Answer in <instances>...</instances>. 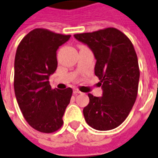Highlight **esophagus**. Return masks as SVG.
Instances as JSON below:
<instances>
[{
    "mask_svg": "<svg viewBox=\"0 0 158 158\" xmlns=\"http://www.w3.org/2000/svg\"><path fill=\"white\" fill-rule=\"evenodd\" d=\"M81 92L80 90H79V89H73V94H81Z\"/></svg>",
    "mask_w": 158,
    "mask_h": 158,
    "instance_id": "1",
    "label": "esophagus"
}]
</instances>
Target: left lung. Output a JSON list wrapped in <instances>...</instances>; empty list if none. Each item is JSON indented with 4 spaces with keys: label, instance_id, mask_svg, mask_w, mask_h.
<instances>
[{
    "label": "left lung",
    "instance_id": "8db88e82",
    "mask_svg": "<svg viewBox=\"0 0 158 158\" xmlns=\"http://www.w3.org/2000/svg\"><path fill=\"white\" fill-rule=\"evenodd\" d=\"M74 37L94 53V73L103 89L100 98L88 94L89 104L83 109L85 122L98 131L114 129L127 119L138 94L139 68L133 44L115 27L75 34Z\"/></svg>",
    "mask_w": 158,
    "mask_h": 158
}]
</instances>
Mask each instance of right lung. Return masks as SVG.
Instances as JSON below:
<instances>
[{
	"instance_id": "right-lung-1",
	"label": "right lung",
	"mask_w": 158,
	"mask_h": 158,
	"mask_svg": "<svg viewBox=\"0 0 158 158\" xmlns=\"http://www.w3.org/2000/svg\"><path fill=\"white\" fill-rule=\"evenodd\" d=\"M70 36L48 29H33L16 50L14 88L18 104L27 123L42 133H53L61 128L73 94L70 87L52 89L49 81V77L57 69L58 48Z\"/></svg>"
}]
</instances>
